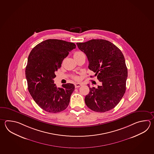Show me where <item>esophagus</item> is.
I'll return each instance as SVG.
<instances>
[{
  "instance_id": "obj_1",
  "label": "esophagus",
  "mask_w": 154,
  "mask_h": 154,
  "mask_svg": "<svg viewBox=\"0 0 154 154\" xmlns=\"http://www.w3.org/2000/svg\"><path fill=\"white\" fill-rule=\"evenodd\" d=\"M82 84L81 83H75V88H79V87H80L81 86H82Z\"/></svg>"
}]
</instances>
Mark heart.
<instances>
[{
    "mask_svg": "<svg viewBox=\"0 0 154 154\" xmlns=\"http://www.w3.org/2000/svg\"><path fill=\"white\" fill-rule=\"evenodd\" d=\"M83 56H85V54L83 53V52L82 51H76L75 52L74 54H73V57H74V58L75 59H78V58H79V57H83ZM73 78L76 79V80H78L79 79V77L78 76H74L73 77Z\"/></svg>",
    "mask_w": 154,
    "mask_h": 154,
    "instance_id": "1",
    "label": "heart"
}]
</instances>
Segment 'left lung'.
Segmentation results:
<instances>
[{"mask_svg": "<svg viewBox=\"0 0 154 154\" xmlns=\"http://www.w3.org/2000/svg\"><path fill=\"white\" fill-rule=\"evenodd\" d=\"M77 45L87 57L89 69L102 83L97 88L88 85L90 91L85 97V103L98 112L112 109L126 91L128 71L122 53L115 45L104 39H91Z\"/></svg>", "mask_w": 154, "mask_h": 154, "instance_id": "8db88e82", "label": "left lung"}]
</instances>
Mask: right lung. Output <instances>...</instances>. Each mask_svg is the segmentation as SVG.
Returning a JSON list of instances; mask_svg holds the SVG:
<instances>
[{
	"mask_svg": "<svg viewBox=\"0 0 154 154\" xmlns=\"http://www.w3.org/2000/svg\"><path fill=\"white\" fill-rule=\"evenodd\" d=\"M75 48L73 43L50 39L37 44L28 56L25 71L28 91L38 106L47 112H60L69 105L75 85L67 83L57 88L53 79L63 60Z\"/></svg>",
	"mask_w": 154,
	"mask_h": 154,
	"instance_id": "right-lung-1",
	"label": "right lung"
}]
</instances>
